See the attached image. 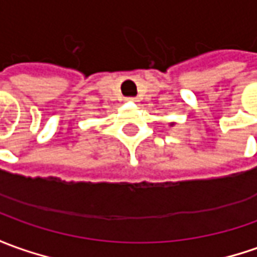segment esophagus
Instances as JSON below:
<instances>
[{"instance_id": "obj_1", "label": "esophagus", "mask_w": 257, "mask_h": 257, "mask_svg": "<svg viewBox=\"0 0 257 257\" xmlns=\"http://www.w3.org/2000/svg\"><path fill=\"white\" fill-rule=\"evenodd\" d=\"M126 101H128V102H139V99L136 98V97H128Z\"/></svg>"}]
</instances>
